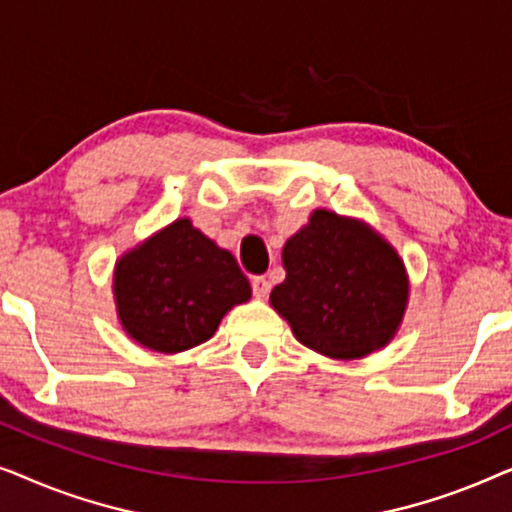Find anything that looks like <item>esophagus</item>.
Wrapping results in <instances>:
<instances>
[{"label":"esophagus","instance_id":"34e87169","mask_svg":"<svg viewBox=\"0 0 512 512\" xmlns=\"http://www.w3.org/2000/svg\"><path fill=\"white\" fill-rule=\"evenodd\" d=\"M251 289H254L256 298H265L270 293V282L265 277H254L251 279Z\"/></svg>","mask_w":512,"mask_h":512}]
</instances>
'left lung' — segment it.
I'll return each instance as SVG.
<instances>
[{
    "label": "left lung",
    "mask_w": 512,
    "mask_h": 512,
    "mask_svg": "<svg viewBox=\"0 0 512 512\" xmlns=\"http://www.w3.org/2000/svg\"><path fill=\"white\" fill-rule=\"evenodd\" d=\"M282 263L286 279L272 289L270 305L300 345L354 361L396 338L410 277L398 251L370 223L314 209L286 240Z\"/></svg>",
    "instance_id": "1"
}]
</instances>
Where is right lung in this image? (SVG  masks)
Wrapping results in <instances>:
<instances>
[{"instance_id":"1","label":"right lung","mask_w":512,"mask_h":512,"mask_svg":"<svg viewBox=\"0 0 512 512\" xmlns=\"http://www.w3.org/2000/svg\"><path fill=\"white\" fill-rule=\"evenodd\" d=\"M111 289L125 335L160 354L207 342L221 319L251 298L249 279L235 256L188 216L125 251L116 261Z\"/></svg>"}]
</instances>
